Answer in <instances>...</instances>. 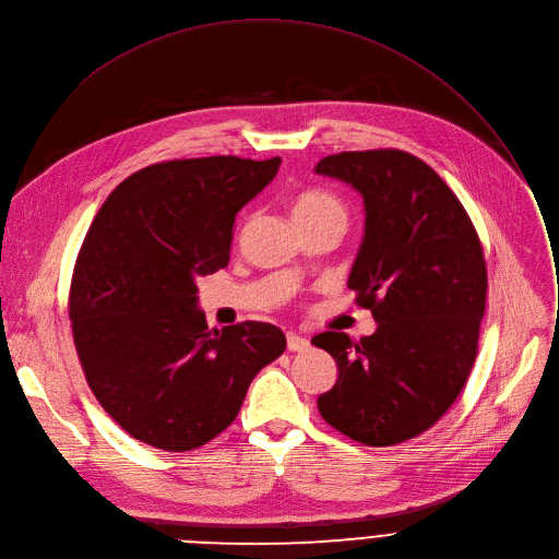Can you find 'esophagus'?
<instances>
[{"instance_id":"34e87169","label":"esophagus","mask_w":559,"mask_h":559,"mask_svg":"<svg viewBox=\"0 0 559 559\" xmlns=\"http://www.w3.org/2000/svg\"><path fill=\"white\" fill-rule=\"evenodd\" d=\"M308 347H310V338L308 336H300V334H294V332L287 334V349L289 352H302V349H308Z\"/></svg>"}]
</instances>
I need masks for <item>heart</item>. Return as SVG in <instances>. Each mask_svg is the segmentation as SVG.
I'll return each instance as SVG.
<instances>
[{
    "label": "heart",
    "mask_w": 559,
    "mask_h": 559,
    "mask_svg": "<svg viewBox=\"0 0 559 559\" xmlns=\"http://www.w3.org/2000/svg\"><path fill=\"white\" fill-rule=\"evenodd\" d=\"M325 214H341L345 216V210L341 202L321 189H308V191H300L294 200H292V216L294 221L300 218H319Z\"/></svg>",
    "instance_id": "1"
}]
</instances>
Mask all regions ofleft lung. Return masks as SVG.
<instances>
[{
	"label": "left lung",
	"instance_id": "1",
	"mask_svg": "<svg viewBox=\"0 0 559 559\" xmlns=\"http://www.w3.org/2000/svg\"><path fill=\"white\" fill-rule=\"evenodd\" d=\"M314 171L364 195L347 287L379 323L361 341L312 338L338 366L319 413L366 445L408 441L445 415L473 370L488 287L479 236L439 174L405 151H343Z\"/></svg>",
	"mask_w": 559,
	"mask_h": 559
}]
</instances>
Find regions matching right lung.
Instances as JSON below:
<instances>
[{
	"label": "right lung",
	"mask_w": 559,
	"mask_h": 559,
	"mask_svg": "<svg viewBox=\"0 0 559 559\" xmlns=\"http://www.w3.org/2000/svg\"><path fill=\"white\" fill-rule=\"evenodd\" d=\"M278 167L236 156L151 165L91 223L71 278L73 341L95 399L133 439L171 452L205 445L283 354L272 323L210 330L195 287L227 267L236 214Z\"/></svg>",
	"instance_id": "right-lung-1"
}]
</instances>
